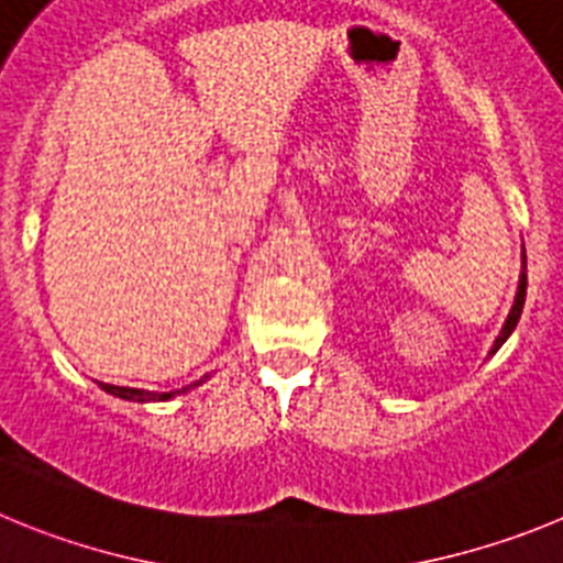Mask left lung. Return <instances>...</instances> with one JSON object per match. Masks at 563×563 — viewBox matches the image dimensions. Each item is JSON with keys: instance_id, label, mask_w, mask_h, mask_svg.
<instances>
[{"instance_id": "obj_1", "label": "left lung", "mask_w": 563, "mask_h": 563, "mask_svg": "<svg viewBox=\"0 0 563 563\" xmlns=\"http://www.w3.org/2000/svg\"><path fill=\"white\" fill-rule=\"evenodd\" d=\"M525 298H527V256H521V273H519V290H516V298H514V307H510V312H507L505 318V327H501V332L496 335L494 346H490V355H496V352L501 350V343L510 338V332L516 330V324H519L521 318V310H525Z\"/></svg>"}]
</instances>
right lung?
<instances>
[{"instance_id": "obj_1", "label": "right lung", "mask_w": 563, "mask_h": 563, "mask_svg": "<svg viewBox=\"0 0 563 563\" xmlns=\"http://www.w3.org/2000/svg\"><path fill=\"white\" fill-rule=\"evenodd\" d=\"M206 377H202V380H206ZM202 380H197L194 386H200ZM101 389L107 391V395H112V397H121V400L161 402V400H172V397H177V395H186L191 386H186V389H174V391H146V389H129V386H112V383H101Z\"/></svg>"}]
</instances>
